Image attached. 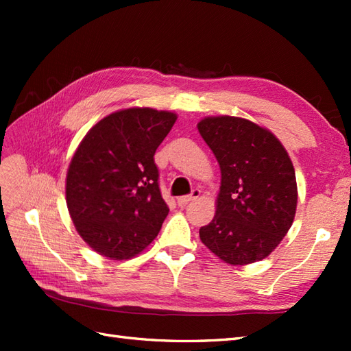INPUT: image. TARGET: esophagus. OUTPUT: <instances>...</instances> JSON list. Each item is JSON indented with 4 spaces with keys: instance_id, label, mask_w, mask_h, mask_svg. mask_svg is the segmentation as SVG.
<instances>
[{
    "instance_id": "obj_1",
    "label": "esophagus",
    "mask_w": 351,
    "mask_h": 351,
    "mask_svg": "<svg viewBox=\"0 0 351 351\" xmlns=\"http://www.w3.org/2000/svg\"><path fill=\"white\" fill-rule=\"evenodd\" d=\"M199 196H200V190H199V189H195V190L191 191V195H189V196H182V197H178V205H180V206L187 205L189 202H191V200H196Z\"/></svg>"
}]
</instances>
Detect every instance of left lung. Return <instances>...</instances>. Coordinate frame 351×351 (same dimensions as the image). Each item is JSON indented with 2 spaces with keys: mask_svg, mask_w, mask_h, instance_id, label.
Masks as SVG:
<instances>
[{
  "mask_svg": "<svg viewBox=\"0 0 351 351\" xmlns=\"http://www.w3.org/2000/svg\"><path fill=\"white\" fill-rule=\"evenodd\" d=\"M197 130L219 161L221 182L200 241L230 265H247L278 247L294 221L295 171L287 149L264 126L235 116H210Z\"/></svg>",
  "mask_w": 351,
  "mask_h": 351,
  "instance_id": "1",
  "label": "left lung"
}]
</instances>
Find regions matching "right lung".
I'll return each mask as SVG.
<instances>
[{"mask_svg":"<svg viewBox=\"0 0 351 351\" xmlns=\"http://www.w3.org/2000/svg\"><path fill=\"white\" fill-rule=\"evenodd\" d=\"M176 113L119 110L93 125L66 175V205L80 237L113 261L137 256L158 235L169 208L154 155Z\"/></svg>","mask_w":351,"mask_h":351,"instance_id":"1","label":"right lung"}]
</instances>
